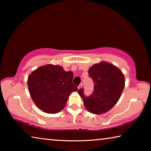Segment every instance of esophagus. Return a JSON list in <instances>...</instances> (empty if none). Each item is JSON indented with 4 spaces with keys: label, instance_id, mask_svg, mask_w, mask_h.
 Segmentation results:
<instances>
[{
    "label": "esophagus",
    "instance_id": "1",
    "mask_svg": "<svg viewBox=\"0 0 151 151\" xmlns=\"http://www.w3.org/2000/svg\"><path fill=\"white\" fill-rule=\"evenodd\" d=\"M82 87H83V84L81 83L80 85H79L78 86V89H81Z\"/></svg>",
    "mask_w": 151,
    "mask_h": 151
}]
</instances>
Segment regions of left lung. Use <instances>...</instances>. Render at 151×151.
Segmentation results:
<instances>
[{"instance_id": "obj_1", "label": "left lung", "mask_w": 151, "mask_h": 151, "mask_svg": "<svg viewBox=\"0 0 151 151\" xmlns=\"http://www.w3.org/2000/svg\"><path fill=\"white\" fill-rule=\"evenodd\" d=\"M89 76L94 82V91L90 96L84 94V89L78 91L87 111L101 114L109 111L119 100L124 87L122 71L111 63L101 62L88 69Z\"/></svg>"}]
</instances>
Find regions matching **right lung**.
<instances>
[{"label": "right lung", "mask_w": 151, "mask_h": 151, "mask_svg": "<svg viewBox=\"0 0 151 151\" xmlns=\"http://www.w3.org/2000/svg\"><path fill=\"white\" fill-rule=\"evenodd\" d=\"M73 76L59 65H47L33 71L28 77V87L38 108L50 114L62 111L71 93L78 91Z\"/></svg>", "instance_id": "obj_1"}]
</instances>
